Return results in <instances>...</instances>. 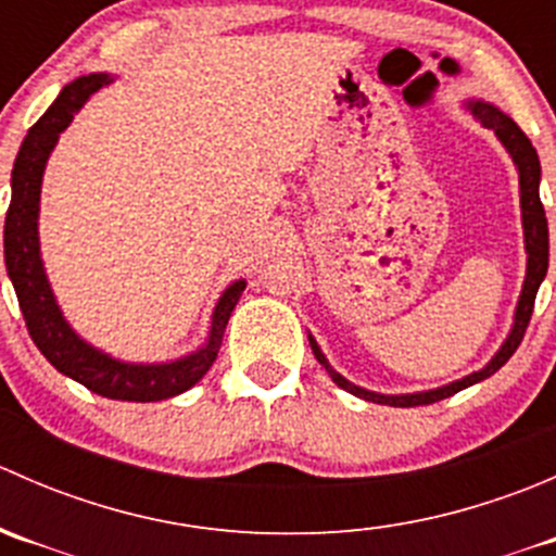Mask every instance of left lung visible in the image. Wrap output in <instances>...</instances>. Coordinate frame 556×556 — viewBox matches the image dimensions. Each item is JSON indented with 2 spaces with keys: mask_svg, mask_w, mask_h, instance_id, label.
Wrapping results in <instances>:
<instances>
[{
  "mask_svg": "<svg viewBox=\"0 0 556 556\" xmlns=\"http://www.w3.org/2000/svg\"><path fill=\"white\" fill-rule=\"evenodd\" d=\"M470 110H473V115L479 117L486 128H492V131L501 137V142L506 144L508 153H511V159H514V164H517V169H519L521 223H525V244H527V277H525V288H521V299L517 306V319H514V330H511V336L506 339V344L501 346V352L492 357L490 366L481 368V371H476V374H470V377L459 379V382L439 387V390H430V392H417V395H379V392H368V390H363V387H355L352 382H346L341 374H336L333 368L328 366L325 355L319 352V346L314 344V339L309 336L314 357L323 363L325 371L330 374V379H333L341 390L352 392V395H357V397H366V401H371V403H387V406H401V408L428 406V403L444 401V397L454 395V392H459V390H465V387L492 377L497 368L506 366L508 357L517 352L521 339H525V330H527V325H530V317H532V306H535V293H538V288H541L543 277H546L548 223H546V212H543V204H541V193H538V182H541V161H538L535 148H532V142L527 139V134L521 131L517 123H514L508 115H503L497 106L484 104V102H473L470 104Z\"/></svg>",
  "mask_w": 556,
  "mask_h": 556,
  "instance_id": "8db88e82",
  "label": "left lung"
}]
</instances>
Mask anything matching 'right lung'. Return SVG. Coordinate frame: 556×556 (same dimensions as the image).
I'll use <instances>...</instances> for the list:
<instances>
[{"instance_id":"right-lung-1","label":"right lung","mask_w":556,"mask_h":556,"mask_svg":"<svg viewBox=\"0 0 556 556\" xmlns=\"http://www.w3.org/2000/svg\"><path fill=\"white\" fill-rule=\"evenodd\" d=\"M110 80L112 77L106 75H88L70 83L26 134L13 166V199H10L8 217H4V263H8V274L13 279L31 341L48 357L50 366H55L75 382L86 384L97 395L112 397V401L150 403L190 390L210 371L220 352L228 317L242 295L244 282H233L223 293L220 304L212 314L210 344L185 361L169 363V366H128V363L112 361L88 346L83 339H77L75 330L61 317L48 279H45L42 261H39V185H42L45 161H48L53 144L59 142V134L70 126L86 99Z\"/></svg>"}]
</instances>
